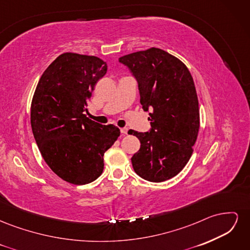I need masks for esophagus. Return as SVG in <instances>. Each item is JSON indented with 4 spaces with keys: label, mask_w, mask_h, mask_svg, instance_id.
Masks as SVG:
<instances>
[{
    "label": "esophagus",
    "mask_w": 250,
    "mask_h": 250,
    "mask_svg": "<svg viewBox=\"0 0 250 250\" xmlns=\"http://www.w3.org/2000/svg\"><path fill=\"white\" fill-rule=\"evenodd\" d=\"M120 131H121V133H122L123 135H125V134H127V131H128V129H127V128L123 127V128H121Z\"/></svg>",
    "instance_id": "34e87169"
}]
</instances>
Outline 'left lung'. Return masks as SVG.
Returning <instances> with one entry per match:
<instances>
[{
    "label": "left lung",
    "mask_w": 250,
    "mask_h": 250,
    "mask_svg": "<svg viewBox=\"0 0 250 250\" xmlns=\"http://www.w3.org/2000/svg\"><path fill=\"white\" fill-rule=\"evenodd\" d=\"M138 82L140 102L149 111L147 132L131 130L141 148L131 157L134 172L152 183L183 170L199 130V105L192 75L180 60L157 48L119 58Z\"/></svg>",
    "instance_id": "8db88e82"
}]
</instances>
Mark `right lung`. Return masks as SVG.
Instances as JSON below:
<instances>
[{
	"label": "right lung",
	"instance_id": "add662e5",
	"mask_svg": "<svg viewBox=\"0 0 250 250\" xmlns=\"http://www.w3.org/2000/svg\"><path fill=\"white\" fill-rule=\"evenodd\" d=\"M107 64L96 56L63 53L43 72L31 104V127L44 162L73 185L96 180L103 156L120 135L113 125L86 117L88 100Z\"/></svg>",
	"mask_w": 250,
	"mask_h": 250
}]
</instances>
